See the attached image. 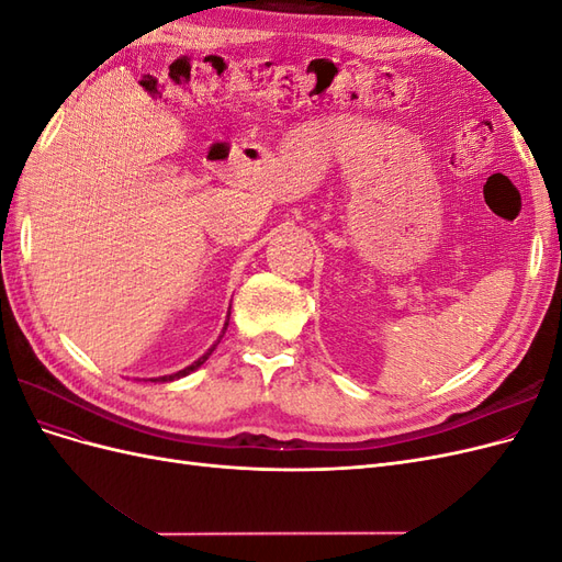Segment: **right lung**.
<instances>
[{
  "mask_svg": "<svg viewBox=\"0 0 562 562\" xmlns=\"http://www.w3.org/2000/svg\"><path fill=\"white\" fill-rule=\"evenodd\" d=\"M225 330H227V323H225ZM223 335H225V333H223ZM223 335H220V337H223ZM217 342H220V339H217ZM215 347H217V345H213V347H211V349H209L206 353H203L199 361H194L192 366H187L184 370H178V372H176V375H164V378H157L155 382H173V380H180V378H184V375H190V372H192V370H196L199 366H203V363H206V359H209V356L213 353V349H215Z\"/></svg>",
  "mask_w": 562,
  "mask_h": 562,
  "instance_id": "1",
  "label": "right lung"
}]
</instances>
